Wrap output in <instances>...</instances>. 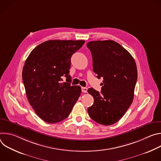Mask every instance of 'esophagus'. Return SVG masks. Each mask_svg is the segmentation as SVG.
<instances>
[{
  "instance_id": "34e87169",
  "label": "esophagus",
  "mask_w": 161,
  "mask_h": 161,
  "mask_svg": "<svg viewBox=\"0 0 161 161\" xmlns=\"http://www.w3.org/2000/svg\"><path fill=\"white\" fill-rule=\"evenodd\" d=\"M87 88L86 87H82L81 88V91L83 92V93H86V92H87Z\"/></svg>"
}]
</instances>
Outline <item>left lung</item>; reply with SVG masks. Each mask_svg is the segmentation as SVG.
<instances>
[{
  "instance_id": "obj_1",
  "label": "left lung",
  "mask_w": 161,
  "mask_h": 161,
  "mask_svg": "<svg viewBox=\"0 0 161 161\" xmlns=\"http://www.w3.org/2000/svg\"><path fill=\"white\" fill-rule=\"evenodd\" d=\"M86 47L92 57L94 72L104 80L100 94L92 88L88 89L94 102L87 111L97 123L110 125L124 116L132 103L136 64L129 52L114 41H90Z\"/></svg>"
}]
</instances>
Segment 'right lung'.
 <instances>
[{"label": "right lung", "instance_id": "obj_1", "mask_svg": "<svg viewBox=\"0 0 161 161\" xmlns=\"http://www.w3.org/2000/svg\"><path fill=\"white\" fill-rule=\"evenodd\" d=\"M85 41L50 40L36 47L23 68L22 78L27 97L37 115L55 124L66 119L80 96V86H71L72 55ZM67 82L60 83L61 77Z\"/></svg>", "mask_w": 161, "mask_h": 161}]
</instances>
